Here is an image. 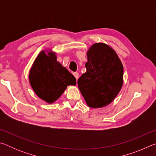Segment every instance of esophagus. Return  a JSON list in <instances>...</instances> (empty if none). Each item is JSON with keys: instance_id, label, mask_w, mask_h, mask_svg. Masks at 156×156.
<instances>
[{"instance_id": "obj_1", "label": "esophagus", "mask_w": 156, "mask_h": 156, "mask_svg": "<svg viewBox=\"0 0 156 156\" xmlns=\"http://www.w3.org/2000/svg\"><path fill=\"white\" fill-rule=\"evenodd\" d=\"M73 76H75V78H76V80H77L78 78V76H79L78 73V72H73Z\"/></svg>"}]
</instances>
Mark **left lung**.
Instances as JSON below:
<instances>
[{
    "label": "left lung",
    "instance_id": "8db88e82",
    "mask_svg": "<svg viewBox=\"0 0 156 156\" xmlns=\"http://www.w3.org/2000/svg\"><path fill=\"white\" fill-rule=\"evenodd\" d=\"M87 72L78 80V88L91 108L109 105L123 84V66L116 52L108 44L94 43L87 52Z\"/></svg>",
    "mask_w": 156,
    "mask_h": 156
}]
</instances>
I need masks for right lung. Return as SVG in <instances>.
<instances>
[{
	"label": "right lung",
	"instance_id": "right-lung-1",
	"mask_svg": "<svg viewBox=\"0 0 156 156\" xmlns=\"http://www.w3.org/2000/svg\"><path fill=\"white\" fill-rule=\"evenodd\" d=\"M29 81L41 99L54 103L67 86L76 85L74 76L57 60L56 53L42 50L34 60L29 73Z\"/></svg>",
	"mask_w": 156,
	"mask_h": 156
}]
</instances>
